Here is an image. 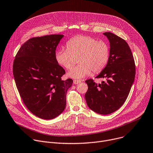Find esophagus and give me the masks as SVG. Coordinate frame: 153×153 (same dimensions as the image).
I'll use <instances>...</instances> for the list:
<instances>
[{"label":"esophagus","instance_id":"1","mask_svg":"<svg viewBox=\"0 0 153 153\" xmlns=\"http://www.w3.org/2000/svg\"><path fill=\"white\" fill-rule=\"evenodd\" d=\"M80 82H81V81H79V80H78V79H74V84H78Z\"/></svg>","mask_w":153,"mask_h":153}]
</instances>
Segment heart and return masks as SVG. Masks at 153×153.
Wrapping results in <instances>:
<instances>
[{
    "instance_id": "obj_1",
    "label": "heart",
    "mask_w": 153,
    "mask_h": 153,
    "mask_svg": "<svg viewBox=\"0 0 153 153\" xmlns=\"http://www.w3.org/2000/svg\"><path fill=\"white\" fill-rule=\"evenodd\" d=\"M78 55L79 64L68 74L71 78L82 79L89 75L91 71L98 74L104 69L109 60L110 49L103 41L88 36L79 35L69 39L66 43V49L58 50L55 56L59 66L69 70L74 65L73 56Z\"/></svg>"
}]
</instances>
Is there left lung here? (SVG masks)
Wrapping results in <instances>:
<instances>
[{
  "mask_svg": "<svg viewBox=\"0 0 153 153\" xmlns=\"http://www.w3.org/2000/svg\"><path fill=\"white\" fill-rule=\"evenodd\" d=\"M110 42L108 62L96 77L104 78L101 84L85 81L88 90L85 99L89 108L101 114H110L126 102L134 80L136 66L128 43L111 33H104Z\"/></svg>",
  "mask_w": 153,
  "mask_h": 153,
  "instance_id": "left-lung-1",
  "label": "left lung"
}]
</instances>
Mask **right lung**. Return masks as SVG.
<instances>
[{
  "label": "right lung",
  "instance_id": "add662e5",
  "mask_svg": "<svg viewBox=\"0 0 153 153\" xmlns=\"http://www.w3.org/2000/svg\"><path fill=\"white\" fill-rule=\"evenodd\" d=\"M63 35L33 37L17 52L13 66L16 87L23 102L35 116L52 119L62 113L73 80H62L65 69L56 62L55 51Z\"/></svg>",
  "mask_w": 153,
  "mask_h": 153
}]
</instances>
